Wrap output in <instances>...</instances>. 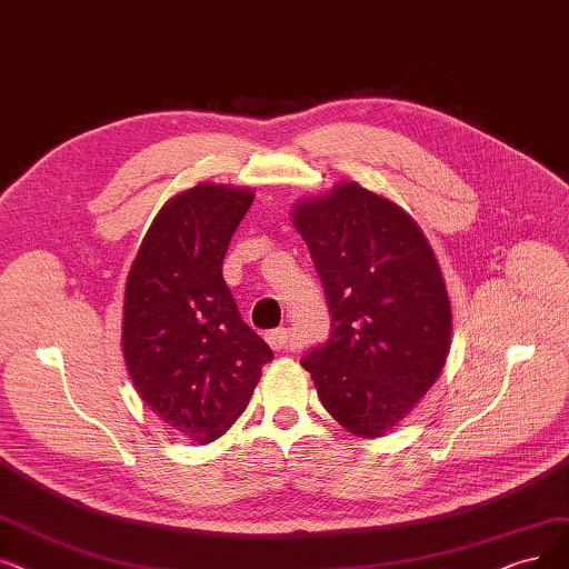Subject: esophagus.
<instances>
[{"label":"esophagus","instance_id":"1","mask_svg":"<svg viewBox=\"0 0 569 569\" xmlns=\"http://www.w3.org/2000/svg\"><path fill=\"white\" fill-rule=\"evenodd\" d=\"M266 340H268V346H270L272 350H276V352H287V350L293 348V338H291L289 329H284V327L268 331V333H266Z\"/></svg>","mask_w":569,"mask_h":569}]
</instances>
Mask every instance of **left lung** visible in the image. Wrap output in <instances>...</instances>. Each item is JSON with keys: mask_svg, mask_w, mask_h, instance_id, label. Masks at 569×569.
I'll return each instance as SVG.
<instances>
[{"mask_svg": "<svg viewBox=\"0 0 569 569\" xmlns=\"http://www.w3.org/2000/svg\"><path fill=\"white\" fill-rule=\"evenodd\" d=\"M291 221L325 287L331 333L303 359L327 411L352 435L390 431L439 378L450 301L418 223L355 181L299 202Z\"/></svg>", "mask_w": 569, "mask_h": 569, "instance_id": "8db88e82", "label": "left lung"}]
</instances>
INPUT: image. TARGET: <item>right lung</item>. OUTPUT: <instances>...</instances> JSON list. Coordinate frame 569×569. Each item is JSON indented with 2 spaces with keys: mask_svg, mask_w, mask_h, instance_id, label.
<instances>
[{
  "mask_svg": "<svg viewBox=\"0 0 569 569\" xmlns=\"http://www.w3.org/2000/svg\"><path fill=\"white\" fill-rule=\"evenodd\" d=\"M254 193L198 184L168 200L132 261L123 301V355L134 390L187 439L229 429L272 359L242 322L221 278L226 249Z\"/></svg>",
  "mask_w": 569,
  "mask_h": 569,
  "instance_id": "add662e5",
  "label": "right lung"
}]
</instances>
